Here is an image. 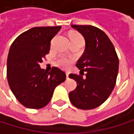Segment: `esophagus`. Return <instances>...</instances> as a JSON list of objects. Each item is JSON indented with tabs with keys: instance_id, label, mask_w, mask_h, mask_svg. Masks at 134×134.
Wrapping results in <instances>:
<instances>
[{
	"instance_id": "esophagus-1",
	"label": "esophagus",
	"mask_w": 134,
	"mask_h": 134,
	"mask_svg": "<svg viewBox=\"0 0 134 134\" xmlns=\"http://www.w3.org/2000/svg\"><path fill=\"white\" fill-rule=\"evenodd\" d=\"M66 76H67V79H68L69 78V73H66Z\"/></svg>"
}]
</instances>
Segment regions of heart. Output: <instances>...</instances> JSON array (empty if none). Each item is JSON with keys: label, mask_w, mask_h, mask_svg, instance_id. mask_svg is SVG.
<instances>
[{"label": "heart", "mask_w": 134, "mask_h": 134, "mask_svg": "<svg viewBox=\"0 0 134 134\" xmlns=\"http://www.w3.org/2000/svg\"><path fill=\"white\" fill-rule=\"evenodd\" d=\"M70 37L72 40H81V41H83V37L78 34L77 33H74V32H70ZM70 60L69 59H67V57H61L60 58H59V60H57V64L61 67H64V68H66L69 65H70Z\"/></svg>", "instance_id": "obj_1"}]
</instances>
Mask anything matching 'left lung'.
<instances>
[{"mask_svg":"<svg viewBox=\"0 0 134 134\" xmlns=\"http://www.w3.org/2000/svg\"><path fill=\"white\" fill-rule=\"evenodd\" d=\"M71 27L84 37L85 51L76 64L80 75H69L77 82V87L69 93V98L77 108L94 109L105 102L115 87L119 59L113 43L103 31L91 25ZM83 72H86L84 79Z\"/></svg>","mask_w":134,"mask_h":134,"instance_id":"obj_1","label":"left lung"}]
</instances>
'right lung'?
<instances>
[{
  "label": "right lung",
  "instance_id": "obj_1",
  "mask_svg": "<svg viewBox=\"0 0 134 134\" xmlns=\"http://www.w3.org/2000/svg\"><path fill=\"white\" fill-rule=\"evenodd\" d=\"M60 26L37 27L20 34L11 44L7 63V77L12 93L20 103L40 109L51 100L55 87L66 80L58 67L49 72L40 63L51 49V41Z\"/></svg>",
  "mask_w": 134,
  "mask_h": 134
}]
</instances>
